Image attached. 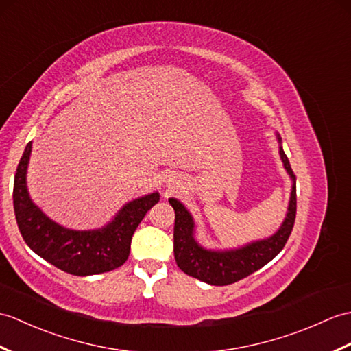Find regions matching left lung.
<instances>
[{
	"instance_id": "1",
	"label": "left lung",
	"mask_w": 351,
	"mask_h": 351,
	"mask_svg": "<svg viewBox=\"0 0 351 351\" xmlns=\"http://www.w3.org/2000/svg\"><path fill=\"white\" fill-rule=\"evenodd\" d=\"M276 138L281 143L280 134ZM280 157L284 169L290 175L293 185L287 215L275 234L267 239L251 242L245 247L226 251L206 250L194 239V219L181 202L169 199L175 209V229H173V252L176 265L186 275L194 276L210 286H227L239 281L252 272L258 271L278 254L286 245L293 230L296 218V178L290 167V162L280 146Z\"/></svg>"
}]
</instances>
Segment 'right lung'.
Wrapping results in <instances>:
<instances>
[{"instance_id": "1", "label": "right lung", "mask_w": 351, "mask_h": 351, "mask_svg": "<svg viewBox=\"0 0 351 351\" xmlns=\"http://www.w3.org/2000/svg\"><path fill=\"white\" fill-rule=\"evenodd\" d=\"M31 148L29 142L16 169L13 185L16 221L27 245L46 262L77 276L109 272L124 265L134 230L146 213L158 203L160 194L156 191L127 203L101 229H65L46 217L29 197L27 167Z\"/></svg>"}]
</instances>
